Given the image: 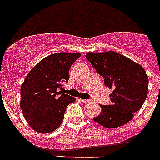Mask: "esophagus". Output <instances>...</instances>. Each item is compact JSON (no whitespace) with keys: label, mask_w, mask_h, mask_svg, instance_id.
<instances>
[{"label":"esophagus","mask_w":160,"mask_h":160,"mask_svg":"<svg viewBox=\"0 0 160 160\" xmlns=\"http://www.w3.org/2000/svg\"><path fill=\"white\" fill-rule=\"evenodd\" d=\"M80 101L83 104H89V103H91V100H85V99H80Z\"/></svg>","instance_id":"esophagus-1"}]
</instances>
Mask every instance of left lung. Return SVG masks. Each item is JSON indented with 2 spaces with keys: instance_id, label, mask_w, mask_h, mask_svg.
<instances>
[{
  "instance_id": "8db88e82",
  "label": "left lung",
  "mask_w": 160,
  "mask_h": 160,
  "mask_svg": "<svg viewBox=\"0 0 160 160\" xmlns=\"http://www.w3.org/2000/svg\"><path fill=\"white\" fill-rule=\"evenodd\" d=\"M86 58L104 78L110 89V105H101L100 114L93 120L104 128H115L128 123L139 110L148 94L149 79L140 64L113 51L89 52Z\"/></svg>"
}]
</instances>
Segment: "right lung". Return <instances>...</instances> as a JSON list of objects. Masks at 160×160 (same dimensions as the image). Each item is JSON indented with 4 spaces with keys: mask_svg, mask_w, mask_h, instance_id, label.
Returning <instances> with one entry per match:
<instances>
[{
    "mask_svg": "<svg viewBox=\"0 0 160 160\" xmlns=\"http://www.w3.org/2000/svg\"><path fill=\"white\" fill-rule=\"evenodd\" d=\"M81 56L77 52H57L38 62L26 76L21 88L20 107L32 129L49 133L60 126L67 106L76 98L57 92L68 81L69 70Z\"/></svg>",
    "mask_w": 160,
    "mask_h": 160,
    "instance_id": "add662e5",
    "label": "right lung"
}]
</instances>
